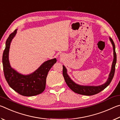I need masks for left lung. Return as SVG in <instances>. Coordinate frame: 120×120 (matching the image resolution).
Segmentation results:
<instances>
[{
    "instance_id": "8db88e82",
    "label": "left lung",
    "mask_w": 120,
    "mask_h": 120,
    "mask_svg": "<svg viewBox=\"0 0 120 120\" xmlns=\"http://www.w3.org/2000/svg\"><path fill=\"white\" fill-rule=\"evenodd\" d=\"M109 40H110L112 44L113 45L114 59L112 62V65L111 72L109 74V76L108 79H107V82L105 84L97 86H82V85L77 84L76 83H75L71 79L70 77L67 74V69L64 66H63V76H64V80L66 82V84H67L68 86L71 89L73 92L79 94L86 95V96H91V95L98 94V93L101 92L103 90H104L110 84L113 78L114 75L115 64H116V52H115V44L113 40L111 38H109Z\"/></svg>"
}]
</instances>
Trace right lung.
Masks as SVG:
<instances>
[{
  "mask_svg": "<svg viewBox=\"0 0 120 120\" xmlns=\"http://www.w3.org/2000/svg\"><path fill=\"white\" fill-rule=\"evenodd\" d=\"M17 29L10 34L6 42L3 55V64L6 80L11 88L24 96H33L41 94L45 88L46 79L49 71L56 62V58L44 62L32 74L24 75L11 67L9 61L11 43L17 33Z\"/></svg>",
  "mask_w": 120,
  "mask_h": 120,
  "instance_id": "right-lung-1",
  "label": "right lung"
}]
</instances>
